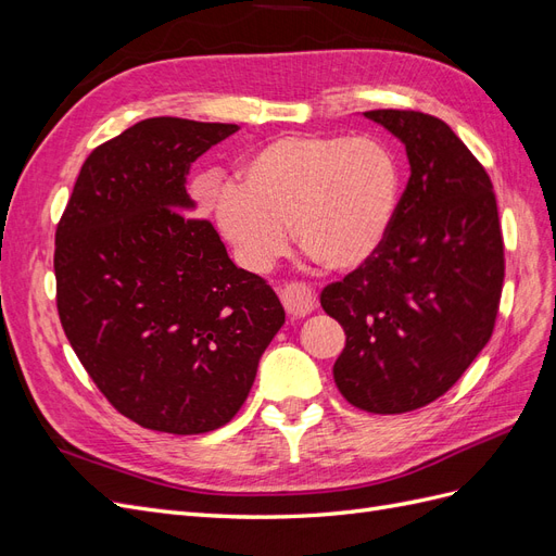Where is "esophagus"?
<instances>
[{"label":"esophagus","mask_w":556,"mask_h":556,"mask_svg":"<svg viewBox=\"0 0 556 556\" xmlns=\"http://www.w3.org/2000/svg\"><path fill=\"white\" fill-rule=\"evenodd\" d=\"M280 299L292 317H306L317 308V294L301 282H290L280 290Z\"/></svg>","instance_id":"1"}]
</instances>
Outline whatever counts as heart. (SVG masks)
I'll list each match as a JSON object with an SVG mask.
<instances>
[{"label":"heart","mask_w":556,"mask_h":556,"mask_svg":"<svg viewBox=\"0 0 556 556\" xmlns=\"http://www.w3.org/2000/svg\"><path fill=\"white\" fill-rule=\"evenodd\" d=\"M401 197L390 146L374 137L288 134L260 146L213 201V220L248 271L264 274L294 239L331 271L382 248Z\"/></svg>","instance_id":"obj_1"}]
</instances>
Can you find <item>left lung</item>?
Returning a JSON list of instances; mask_svg holds the SVG:
<instances>
[{"instance_id":"left-lung-1","label":"left lung","mask_w":556,"mask_h":556,"mask_svg":"<svg viewBox=\"0 0 556 556\" xmlns=\"http://www.w3.org/2000/svg\"><path fill=\"white\" fill-rule=\"evenodd\" d=\"M406 146L410 178L376 255L319 304L345 329L333 364L355 408L396 415L443 396L494 329L503 239L492 180L443 121L419 111H366Z\"/></svg>"}]
</instances>
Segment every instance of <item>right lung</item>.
Instances as JSON below:
<instances>
[{
  "label": "right lung",
  "mask_w": 556,
  "mask_h": 556,
  "mask_svg": "<svg viewBox=\"0 0 556 556\" xmlns=\"http://www.w3.org/2000/svg\"><path fill=\"white\" fill-rule=\"evenodd\" d=\"M239 125L148 117L83 164L55 233L58 311L131 422L206 433L239 413L285 323L276 292L197 220L188 174Z\"/></svg>",
  "instance_id": "add662e5"
}]
</instances>
